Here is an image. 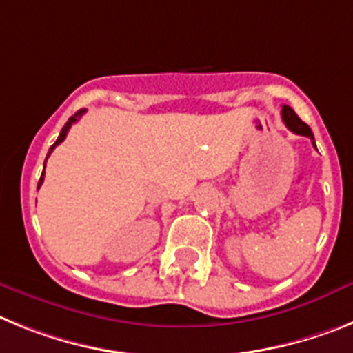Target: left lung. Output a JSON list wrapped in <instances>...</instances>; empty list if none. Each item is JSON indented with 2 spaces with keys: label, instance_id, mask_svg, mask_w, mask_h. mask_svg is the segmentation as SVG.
Instances as JSON below:
<instances>
[{
  "label": "left lung",
  "instance_id": "1",
  "mask_svg": "<svg viewBox=\"0 0 353 353\" xmlns=\"http://www.w3.org/2000/svg\"><path fill=\"white\" fill-rule=\"evenodd\" d=\"M281 115H283V121H284V124H286L288 130H291L293 133H296V134H302V137H309L312 142V147L316 149V143H314V134H312L311 128H309L305 122L300 121V117L296 115L295 112H293V108H290V106H286V104H284L283 110H281Z\"/></svg>",
  "mask_w": 353,
  "mask_h": 353
}]
</instances>
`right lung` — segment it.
<instances>
[{
    "label": "right lung",
    "mask_w": 353,
    "mask_h": 353,
    "mask_svg": "<svg viewBox=\"0 0 353 353\" xmlns=\"http://www.w3.org/2000/svg\"><path fill=\"white\" fill-rule=\"evenodd\" d=\"M87 112V110H78V112L74 113V115H72V117L69 119V121L65 122V125H63L62 128V131H60V134H58V139H57V142L53 143V145H51V149H49V152H48V156H46V159L49 158V154H51V152H53V149L57 145H60V143L63 142V140H65V137H67V133H69V130H70V125L74 124V122H78L79 121V117H81V115H83V113ZM44 168H46V163H44ZM42 183H44V170H42V176H41V179H39V185H37V188H41V185Z\"/></svg>",
    "instance_id": "add662e5"
}]
</instances>
